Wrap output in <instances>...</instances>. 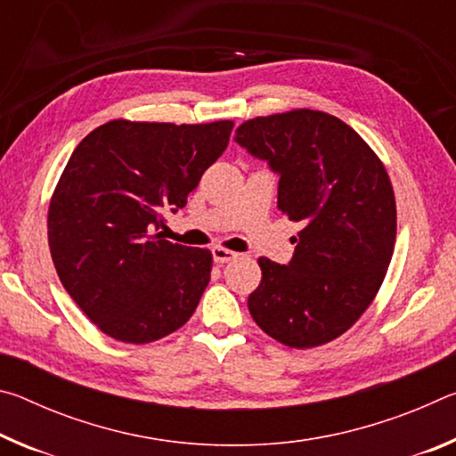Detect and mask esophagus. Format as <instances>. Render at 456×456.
Masks as SVG:
<instances>
[{
	"label": "esophagus",
	"instance_id": "34e87169",
	"mask_svg": "<svg viewBox=\"0 0 456 456\" xmlns=\"http://www.w3.org/2000/svg\"><path fill=\"white\" fill-rule=\"evenodd\" d=\"M237 257H239V253L225 249V247H213L215 264H229V261H233Z\"/></svg>",
	"mask_w": 456,
	"mask_h": 456
}]
</instances>
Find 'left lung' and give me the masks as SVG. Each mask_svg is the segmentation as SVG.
I'll return each instance as SVG.
<instances>
[{"label": "left lung", "instance_id": "obj_1", "mask_svg": "<svg viewBox=\"0 0 456 456\" xmlns=\"http://www.w3.org/2000/svg\"><path fill=\"white\" fill-rule=\"evenodd\" d=\"M235 142L280 175L277 209L304 225L288 265L257 259L251 318L289 348L328 344L368 310L390 265V176L356 130L310 108L247 120Z\"/></svg>", "mask_w": 456, "mask_h": 456}]
</instances>
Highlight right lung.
<instances>
[{
	"mask_svg": "<svg viewBox=\"0 0 456 456\" xmlns=\"http://www.w3.org/2000/svg\"><path fill=\"white\" fill-rule=\"evenodd\" d=\"M233 122L110 120L76 146L53 189L48 243L70 297L100 331L149 344L189 322L211 280L209 249L159 233L227 149Z\"/></svg>",
	"mask_w": 456,
	"mask_h": 456,
	"instance_id": "add662e5",
	"label": "right lung"
}]
</instances>
